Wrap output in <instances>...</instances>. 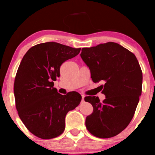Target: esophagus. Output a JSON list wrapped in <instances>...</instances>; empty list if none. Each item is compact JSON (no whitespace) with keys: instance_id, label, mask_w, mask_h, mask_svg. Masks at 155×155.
<instances>
[{"instance_id":"34e87169","label":"esophagus","mask_w":155,"mask_h":155,"mask_svg":"<svg viewBox=\"0 0 155 155\" xmlns=\"http://www.w3.org/2000/svg\"><path fill=\"white\" fill-rule=\"evenodd\" d=\"M84 95H82V103H83L84 102Z\"/></svg>"}]
</instances>
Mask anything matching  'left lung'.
Wrapping results in <instances>:
<instances>
[{
    "instance_id": "left-lung-1",
    "label": "left lung",
    "mask_w": 155,
    "mask_h": 155,
    "mask_svg": "<svg viewBox=\"0 0 155 155\" xmlns=\"http://www.w3.org/2000/svg\"><path fill=\"white\" fill-rule=\"evenodd\" d=\"M81 57L94 83H104L99 87L106 97L103 102L98 97L84 98L93 107L85 121L87 130L98 138L116 136L132 120L142 93L139 62L133 52L113 42L83 48Z\"/></svg>"
}]
</instances>
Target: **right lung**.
Here are the masks:
<instances>
[{"instance_id": "1", "label": "right lung", "mask_w": 155, "mask_h": 155, "mask_svg": "<svg viewBox=\"0 0 155 155\" xmlns=\"http://www.w3.org/2000/svg\"><path fill=\"white\" fill-rule=\"evenodd\" d=\"M81 49L48 42L31 47L22 59L14 83L16 108L25 127L38 138L61 135L66 115L81 103L79 93L62 95L53 87L61 64L78 54Z\"/></svg>"}]
</instances>
